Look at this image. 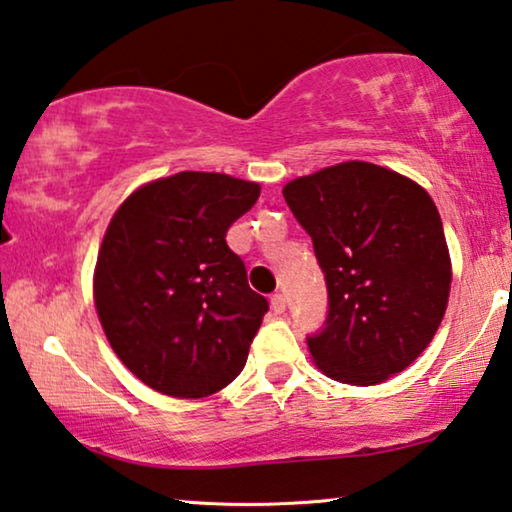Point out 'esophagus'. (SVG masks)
<instances>
[{"label": "esophagus", "mask_w": 512, "mask_h": 512, "mask_svg": "<svg viewBox=\"0 0 512 512\" xmlns=\"http://www.w3.org/2000/svg\"><path fill=\"white\" fill-rule=\"evenodd\" d=\"M287 308V299L282 294H273L271 296V310L276 312V315H280V312H285Z\"/></svg>", "instance_id": "34e87169"}]
</instances>
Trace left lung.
Here are the masks:
<instances>
[{"instance_id": "8db88e82", "label": "left lung", "mask_w": 512, "mask_h": 512, "mask_svg": "<svg viewBox=\"0 0 512 512\" xmlns=\"http://www.w3.org/2000/svg\"><path fill=\"white\" fill-rule=\"evenodd\" d=\"M310 234L329 310L308 335L324 375L372 386L414 363L437 333L451 257L432 197L402 174L349 160L282 188Z\"/></svg>"}]
</instances>
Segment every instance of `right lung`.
Segmentation results:
<instances>
[{
    "mask_svg": "<svg viewBox=\"0 0 512 512\" xmlns=\"http://www.w3.org/2000/svg\"><path fill=\"white\" fill-rule=\"evenodd\" d=\"M259 186L216 172L151 181L114 213L94 301L114 354L172 398H207L239 377L269 301L225 236Z\"/></svg>",
    "mask_w": 512,
    "mask_h": 512,
    "instance_id": "1",
    "label": "right lung"
}]
</instances>
